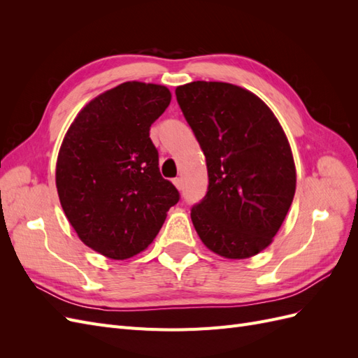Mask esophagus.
Listing matches in <instances>:
<instances>
[{
  "mask_svg": "<svg viewBox=\"0 0 358 358\" xmlns=\"http://www.w3.org/2000/svg\"><path fill=\"white\" fill-rule=\"evenodd\" d=\"M173 183H175V187H176L178 189H182V188H183V180H182V178H175V179H173Z\"/></svg>",
  "mask_w": 358,
  "mask_h": 358,
  "instance_id": "esophagus-1",
  "label": "esophagus"
}]
</instances>
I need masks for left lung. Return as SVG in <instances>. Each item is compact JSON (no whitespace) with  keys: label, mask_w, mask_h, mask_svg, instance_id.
I'll use <instances>...</instances> for the list:
<instances>
[{"label":"left lung","mask_w":358,"mask_h":358,"mask_svg":"<svg viewBox=\"0 0 358 358\" xmlns=\"http://www.w3.org/2000/svg\"><path fill=\"white\" fill-rule=\"evenodd\" d=\"M176 100L206 157L209 185L192 206L201 242L225 258L272 243L296 192V167L282 127L257 95L224 82H191Z\"/></svg>","instance_id":"8db88e82"}]
</instances>
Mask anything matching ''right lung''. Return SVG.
Segmentation results:
<instances>
[{"instance_id":"right-lung-1","label":"right lung","mask_w":358,"mask_h":358,"mask_svg":"<svg viewBox=\"0 0 358 358\" xmlns=\"http://www.w3.org/2000/svg\"><path fill=\"white\" fill-rule=\"evenodd\" d=\"M170 100L166 86L125 82L86 104L64 137L61 206L80 241L109 258L145 251L180 199L149 137Z\"/></svg>"}]
</instances>
